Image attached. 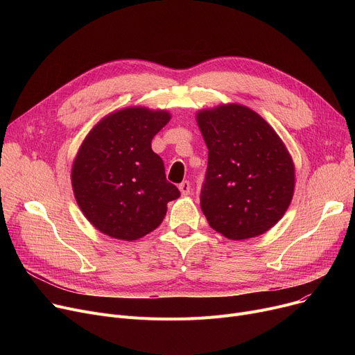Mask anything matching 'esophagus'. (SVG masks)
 <instances>
[{
  "instance_id": "34e87169",
  "label": "esophagus",
  "mask_w": 355,
  "mask_h": 355,
  "mask_svg": "<svg viewBox=\"0 0 355 355\" xmlns=\"http://www.w3.org/2000/svg\"><path fill=\"white\" fill-rule=\"evenodd\" d=\"M178 189H180V191H181L182 196H189V194H190L191 185H190L189 181H182V182L178 185Z\"/></svg>"
}]
</instances>
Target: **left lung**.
Returning a JSON list of instances; mask_svg holds the SVG:
<instances>
[{"instance_id": "1", "label": "left lung", "mask_w": 355, "mask_h": 355, "mask_svg": "<svg viewBox=\"0 0 355 355\" xmlns=\"http://www.w3.org/2000/svg\"><path fill=\"white\" fill-rule=\"evenodd\" d=\"M209 148L200 206L209 225L230 240L266 233L293 197L295 165L276 130L254 110L223 103L196 114Z\"/></svg>"}]
</instances>
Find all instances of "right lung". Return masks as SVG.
<instances>
[{
  "instance_id": "obj_1",
  "label": "right lung",
  "mask_w": 355,
  "mask_h": 355,
  "mask_svg": "<svg viewBox=\"0 0 355 355\" xmlns=\"http://www.w3.org/2000/svg\"><path fill=\"white\" fill-rule=\"evenodd\" d=\"M170 119L165 109L129 106L103 116L83 139L71 165V189L101 233L138 240L161 225L168 201L180 197L151 148Z\"/></svg>"
}]
</instances>
